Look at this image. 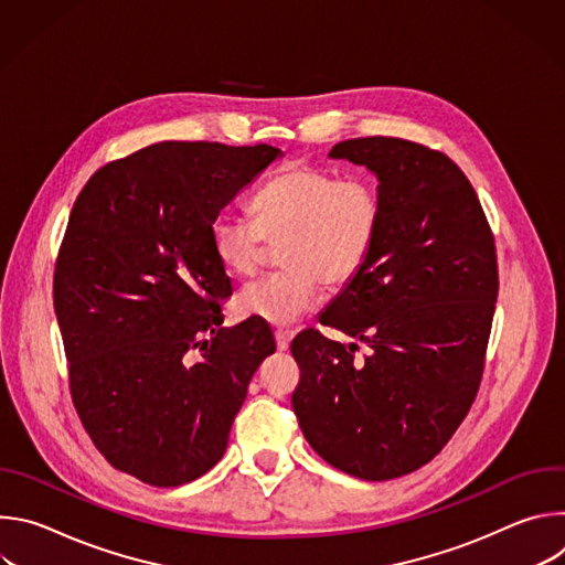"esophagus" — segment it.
I'll return each instance as SVG.
<instances>
[{"mask_svg": "<svg viewBox=\"0 0 565 565\" xmlns=\"http://www.w3.org/2000/svg\"><path fill=\"white\" fill-rule=\"evenodd\" d=\"M292 331L290 329H277L275 331V342H277V349L279 351H286L288 349V344H290V340H292Z\"/></svg>", "mask_w": 565, "mask_h": 565, "instance_id": "esophagus-1", "label": "esophagus"}]
</instances>
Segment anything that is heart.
I'll use <instances>...</instances> for the list:
<instances>
[{
	"label": "heart",
	"mask_w": 565,
	"mask_h": 565,
	"mask_svg": "<svg viewBox=\"0 0 565 565\" xmlns=\"http://www.w3.org/2000/svg\"><path fill=\"white\" fill-rule=\"evenodd\" d=\"M253 216L216 214L210 225L212 255L230 277H248L262 264L266 238H284L286 268L241 288L236 310L286 327L315 306L319 279L342 286L364 268L382 214L377 194L364 181L288 163L257 192Z\"/></svg>",
	"instance_id": "heart-1"
}]
</instances>
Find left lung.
I'll use <instances>...</instances> for the list:
<instances>
[{
  "label": "left lung",
  "mask_w": 565,
  "mask_h": 565,
  "mask_svg": "<svg viewBox=\"0 0 565 565\" xmlns=\"http://www.w3.org/2000/svg\"><path fill=\"white\" fill-rule=\"evenodd\" d=\"M329 158L377 179L380 230L364 268L290 351L301 380L292 409L308 445L333 467L388 480L427 465L476 397L499 295L494 236L456 163L423 145L371 136Z\"/></svg>",
  "instance_id": "8db88e82"
}]
</instances>
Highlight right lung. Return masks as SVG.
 Returning <instances> with one entry per match:
<instances>
[{"label":"right lung","instance_id":"add662e5","mask_svg":"<svg viewBox=\"0 0 565 565\" xmlns=\"http://www.w3.org/2000/svg\"><path fill=\"white\" fill-rule=\"evenodd\" d=\"M270 145L166 140L98 170L79 192L53 279L73 405L100 454L177 488L225 454L259 364L264 319L225 329L216 214L281 158Z\"/></svg>","mask_w":565,"mask_h":565}]
</instances>
